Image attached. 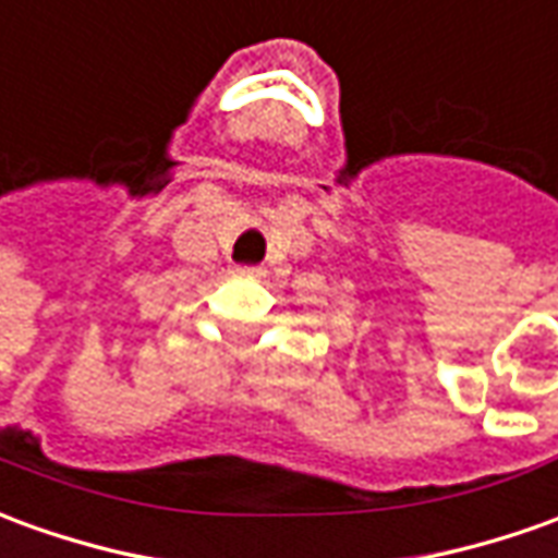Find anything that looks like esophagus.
<instances>
[{
  "label": "esophagus",
  "mask_w": 558,
  "mask_h": 558,
  "mask_svg": "<svg viewBox=\"0 0 558 558\" xmlns=\"http://www.w3.org/2000/svg\"><path fill=\"white\" fill-rule=\"evenodd\" d=\"M239 275H241V278H251V280L266 278V271H263V268H259V266H244V268H239Z\"/></svg>",
  "instance_id": "1"
}]
</instances>
